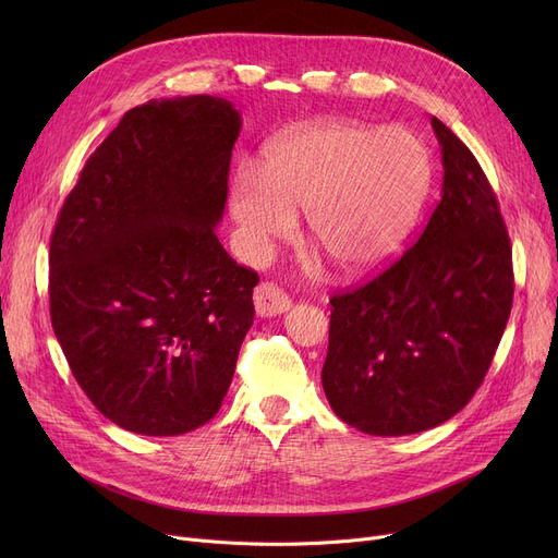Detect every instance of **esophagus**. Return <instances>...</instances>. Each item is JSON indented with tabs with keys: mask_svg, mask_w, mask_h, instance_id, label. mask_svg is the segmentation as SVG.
<instances>
[{
	"mask_svg": "<svg viewBox=\"0 0 558 558\" xmlns=\"http://www.w3.org/2000/svg\"><path fill=\"white\" fill-rule=\"evenodd\" d=\"M253 301H255V312L262 318H271V316L284 314L291 305V301L282 294V291L274 282L257 284Z\"/></svg>",
	"mask_w": 558,
	"mask_h": 558,
	"instance_id": "1",
	"label": "esophagus"
}]
</instances>
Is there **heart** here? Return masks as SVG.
<instances>
[{
  "label": "heart",
  "mask_w": 558,
  "mask_h": 558,
  "mask_svg": "<svg viewBox=\"0 0 558 558\" xmlns=\"http://www.w3.org/2000/svg\"><path fill=\"white\" fill-rule=\"evenodd\" d=\"M432 183L425 142L407 129L324 122L274 142L259 173L234 171L228 210L240 251L264 259L296 230L345 276L387 264L409 240Z\"/></svg>",
  "instance_id": "1"
}]
</instances>
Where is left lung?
<instances>
[{"instance_id": "left-lung-1", "label": "left lung", "mask_w": 558, "mask_h": 558, "mask_svg": "<svg viewBox=\"0 0 558 558\" xmlns=\"http://www.w3.org/2000/svg\"><path fill=\"white\" fill-rule=\"evenodd\" d=\"M441 201L396 264L330 301L320 371L335 414L373 436L450 421L480 389L513 303L511 244L471 149L432 117Z\"/></svg>"}]
</instances>
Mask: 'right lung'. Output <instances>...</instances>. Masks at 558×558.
I'll return each instance as SVG.
<instances>
[{
  "mask_svg": "<svg viewBox=\"0 0 558 558\" xmlns=\"http://www.w3.org/2000/svg\"><path fill=\"white\" fill-rule=\"evenodd\" d=\"M240 110L151 99L87 158L49 244L51 326L76 383L122 429L208 423L253 326L257 274L219 244Z\"/></svg>",
  "mask_w": 558,
  "mask_h": 558,
  "instance_id": "1",
  "label": "right lung"
}]
</instances>
